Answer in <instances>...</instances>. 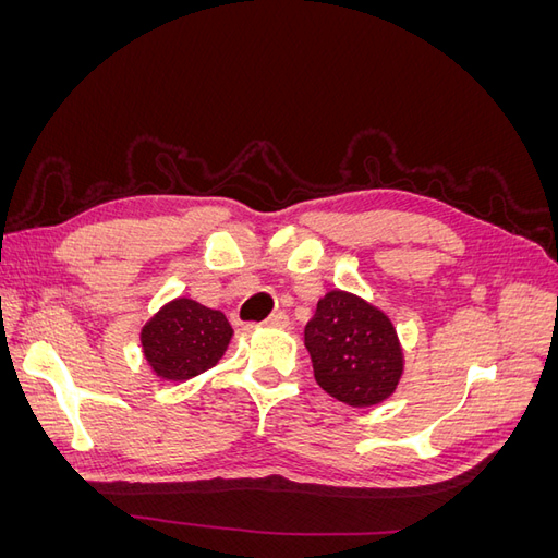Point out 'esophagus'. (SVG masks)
Listing matches in <instances>:
<instances>
[{
	"label": "esophagus",
	"mask_w": 558,
	"mask_h": 558,
	"mask_svg": "<svg viewBox=\"0 0 558 558\" xmlns=\"http://www.w3.org/2000/svg\"><path fill=\"white\" fill-rule=\"evenodd\" d=\"M265 326L267 328H289V316H286L283 312H277L265 320Z\"/></svg>",
	"instance_id": "obj_1"
}]
</instances>
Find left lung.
<instances>
[{
  "label": "left lung",
  "mask_w": 558,
  "mask_h": 558,
  "mask_svg": "<svg viewBox=\"0 0 558 558\" xmlns=\"http://www.w3.org/2000/svg\"><path fill=\"white\" fill-rule=\"evenodd\" d=\"M314 379L351 408H373L400 384L404 356L393 320L367 300L335 289L305 328Z\"/></svg>",
  "instance_id": "left-lung-1"
}]
</instances>
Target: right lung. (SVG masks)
I'll return each instance as SVG.
<instances>
[{"instance_id": "add662e5", "label": "right lung", "mask_w": 558, "mask_h": 558, "mask_svg": "<svg viewBox=\"0 0 558 558\" xmlns=\"http://www.w3.org/2000/svg\"><path fill=\"white\" fill-rule=\"evenodd\" d=\"M140 340L150 373L165 381H185L223 359L232 326L223 312L174 298L146 320Z\"/></svg>"}]
</instances>
